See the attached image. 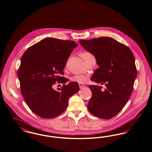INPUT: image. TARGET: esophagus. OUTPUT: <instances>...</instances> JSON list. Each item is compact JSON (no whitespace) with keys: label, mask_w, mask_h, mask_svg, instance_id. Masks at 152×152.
<instances>
[{"label":"esophagus","mask_w":152,"mask_h":152,"mask_svg":"<svg viewBox=\"0 0 152 152\" xmlns=\"http://www.w3.org/2000/svg\"><path fill=\"white\" fill-rule=\"evenodd\" d=\"M79 86H80V89H82V88H83L84 86H85V85H84V84H79Z\"/></svg>","instance_id":"1"}]
</instances>
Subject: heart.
<instances>
[{
    "instance_id": "obj_1",
    "label": "heart",
    "mask_w": 152,
    "mask_h": 152,
    "mask_svg": "<svg viewBox=\"0 0 152 152\" xmlns=\"http://www.w3.org/2000/svg\"><path fill=\"white\" fill-rule=\"evenodd\" d=\"M81 55L83 57V58L85 60V61L87 63L92 58H94V55L92 54L91 53L88 51H84L81 53ZM88 78V75H85V74H79L76 75L75 76L71 77V80L73 82L79 83L80 84H83Z\"/></svg>"
}]
</instances>
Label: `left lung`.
I'll return each instance as SVG.
<instances>
[{"label":"left lung","instance_id":"obj_1","mask_svg":"<svg viewBox=\"0 0 152 152\" xmlns=\"http://www.w3.org/2000/svg\"><path fill=\"white\" fill-rule=\"evenodd\" d=\"M80 43L95 56L99 68L91 80L105 85H89L92 97L88 104L89 112L98 118L109 119L116 115L127 103L137 76L134 57L131 49L114 39L102 37Z\"/></svg>","mask_w":152,"mask_h":152}]
</instances>
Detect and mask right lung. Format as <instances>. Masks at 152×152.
Returning a JSON list of instances; mask_svg holds the SVG:
<instances>
[{
  "label": "right lung",
  "instance_id": "obj_1",
  "mask_svg": "<svg viewBox=\"0 0 152 152\" xmlns=\"http://www.w3.org/2000/svg\"><path fill=\"white\" fill-rule=\"evenodd\" d=\"M75 41L47 38L27 49L21 59L18 76L22 96L29 109L42 118L51 119L67 109L68 99L80 90L79 84H65L63 69L73 49ZM63 84L58 91L52 88Z\"/></svg>",
  "mask_w": 152,
  "mask_h": 152
}]
</instances>
